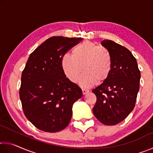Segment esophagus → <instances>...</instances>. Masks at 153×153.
Returning <instances> with one entry per match:
<instances>
[{"mask_svg": "<svg viewBox=\"0 0 153 153\" xmlns=\"http://www.w3.org/2000/svg\"><path fill=\"white\" fill-rule=\"evenodd\" d=\"M82 94H84V95H85V94H87V93L89 92V91H88V90H84V89H82Z\"/></svg>", "mask_w": 153, "mask_h": 153, "instance_id": "obj_1", "label": "esophagus"}]
</instances>
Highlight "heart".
I'll return each mask as SVG.
<instances>
[{
	"label": "heart",
	"instance_id": "b5f03b06",
	"mask_svg": "<svg viewBox=\"0 0 153 153\" xmlns=\"http://www.w3.org/2000/svg\"><path fill=\"white\" fill-rule=\"evenodd\" d=\"M61 65L65 75L72 83L78 81L83 69L84 75L79 84L88 88L107 81L112 69V58L104 46L86 40L73 49L72 56L64 55Z\"/></svg>",
	"mask_w": 153,
	"mask_h": 153
}]
</instances>
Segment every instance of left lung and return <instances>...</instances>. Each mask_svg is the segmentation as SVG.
Returning a JSON list of instances; mask_svg holds the SVG:
<instances>
[{
    "label": "left lung",
    "mask_w": 153,
    "mask_h": 153,
    "mask_svg": "<svg viewBox=\"0 0 153 153\" xmlns=\"http://www.w3.org/2000/svg\"><path fill=\"white\" fill-rule=\"evenodd\" d=\"M111 53L112 69L107 80L92 90L97 96L93 113L107 126L116 125L133 111L139 91L140 72L128 48L112 40L101 42Z\"/></svg>",
    "instance_id": "obj_1"
}]
</instances>
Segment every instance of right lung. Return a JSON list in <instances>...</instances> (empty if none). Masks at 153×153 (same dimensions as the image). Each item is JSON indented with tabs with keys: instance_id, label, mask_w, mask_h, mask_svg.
<instances>
[{
	"instance_id": "1",
	"label": "right lung",
	"mask_w": 153,
	"mask_h": 153,
	"mask_svg": "<svg viewBox=\"0 0 153 153\" xmlns=\"http://www.w3.org/2000/svg\"><path fill=\"white\" fill-rule=\"evenodd\" d=\"M80 38L54 36L31 53L22 75L19 97L25 117L36 128L57 132L68 126L74 103L82 97L77 84L67 78L62 57Z\"/></svg>"
}]
</instances>
